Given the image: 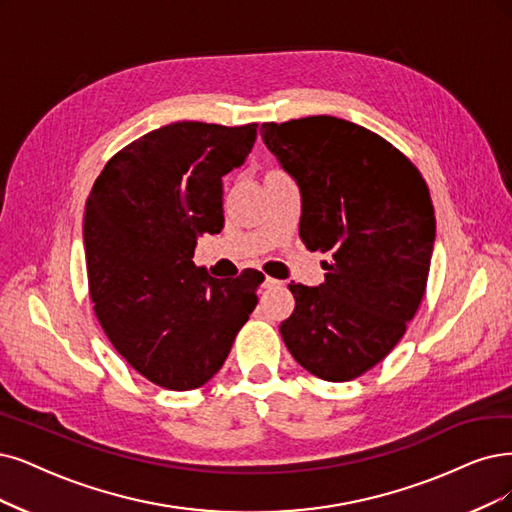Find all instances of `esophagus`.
I'll return each mask as SVG.
<instances>
[{"label": "esophagus", "mask_w": 512, "mask_h": 512, "mask_svg": "<svg viewBox=\"0 0 512 512\" xmlns=\"http://www.w3.org/2000/svg\"><path fill=\"white\" fill-rule=\"evenodd\" d=\"M282 285L280 280H276V278H270V276H266V280H263V289H278Z\"/></svg>", "instance_id": "34e87169"}]
</instances>
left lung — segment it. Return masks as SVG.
<instances>
[{
	"mask_svg": "<svg viewBox=\"0 0 512 512\" xmlns=\"http://www.w3.org/2000/svg\"><path fill=\"white\" fill-rule=\"evenodd\" d=\"M261 137L301 189V242L331 255L323 285H289L295 310L280 335L312 375L350 382L384 361L422 304L430 189L403 151L342 118L263 122Z\"/></svg>",
	"mask_w": 512,
	"mask_h": 512,
	"instance_id": "1",
	"label": "left lung"
}]
</instances>
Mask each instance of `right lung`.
Segmentation results:
<instances>
[{
  "instance_id": "add662e5",
  "label": "right lung",
  "mask_w": 512,
  "mask_h": 512,
  "mask_svg": "<svg viewBox=\"0 0 512 512\" xmlns=\"http://www.w3.org/2000/svg\"><path fill=\"white\" fill-rule=\"evenodd\" d=\"M255 137V122L162 126L120 149L88 194L94 314L124 361L160 388L204 386L257 306L261 272L223 280L192 261L196 240L221 232V177Z\"/></svg>"
}]
</instances>
